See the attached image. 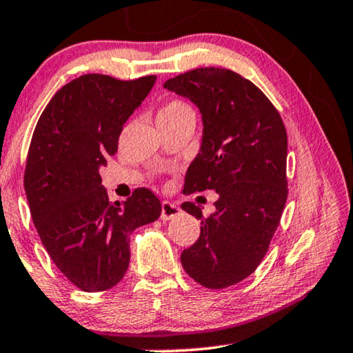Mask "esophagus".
Listing matches in <instances>:
<instances>
[{"label": "esophagus", "mask_w": 353, "mask_h": 353, "mask_svg": "<svg viewBox=\"0 0 353 353\" xmlns=\"http://www.w3.org/2000/svg\"><path fill=\"white\" fill-rule=\"evenodd\" d=\"M181 212V208H179L176 203L171 201H163L161 205V219L163 221H171Z\"/></svg>", "instance_id": "obj_1"}]
</instances>
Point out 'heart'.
<instances>
[{"mask_svg":"<svg viewBox=\"0 0 353 353\" xmlns=\"http://www.w3.org/2000/svg\"><path fill=\"white\" fill-rule=\"evenodd\" d=\"M187 110H192V108L188 107L185 102L172 101L170 103H166V107L163 108L160 113H181V112H187Z\"/></svg>","mask_w":353,"mask_h":353,"instance_id":"heart-1","label":"heart"}]
</instances>
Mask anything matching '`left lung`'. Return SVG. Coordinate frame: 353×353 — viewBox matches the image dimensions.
Masks as SVG:
<instances>
[{"instance_id":"left-lung-1","label":"left lung","mask_w":353,"mask_h":353,"mask_svg":"<svg viewBox=\"0 0 353 353\" xmlns=\"http://www.w3.org/2000/svg\"><path fill=\"white\" fill-rule=\"evenodd\" d=\"M168 91L201 113L200 153L183 193L216 190V211L182 210L201 219L200 238L181 254L183 270L210 290L250 276L269 250L288 196L286 129L276 108L250 79L227 68H195L168 79Z\"/></svg>"}]
</instances>
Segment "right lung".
I'll list each match as a JSON object with an SVG mask.
<instances>
[{"label": "right lung", "instance_id": "add662e5", "mask_svg": "<svg viewBox=\"0 0 353 353\" xmlns=\"http://www.w3.org/2000/svg\"><path fill=\"white\" fill-rule=\"evenodd\" d=\"M155 81L79 77L54 94L33 131L23 176L33 224L57 269L86 292L110 290L125 276L129 235L161 214L148 188L110 203L99 174Z\"/></svg>", "mask_w": 353, "mask_h": 353}]
</instances>
